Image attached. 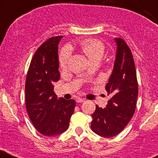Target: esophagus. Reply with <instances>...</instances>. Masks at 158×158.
<instances>
[{
  "label": "esophagus",
  "instance_id": "esophagus-1",
  "mask_svg": "<svg viewBox=\"0 0 158 158\" xmlns=\"http://www.w3.org/2000/svg\"><path fill=\"white\" fill-rule=\"evenodd\" d=\"M76 102H77L78 103H82V102H85V99L84 98H78L77 100H76Z\"/></svg>",
  "mask_w": 158,
  "mask_h": 158
}]
</instances>
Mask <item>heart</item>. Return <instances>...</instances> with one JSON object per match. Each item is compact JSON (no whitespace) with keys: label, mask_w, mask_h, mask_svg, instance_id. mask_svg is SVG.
I'll use <instances>...</instances> for the list:
<instances>
[{"label":"heart","mask_w":158,"mask_h":158,"mask_svg":"<svg viewBox=\"0 0 158 158\" xmlns=\"http://www.w3.org/2000/svg\"><path fill=\"white\" fill-rule=\"evenodd\" d=\"M80 48L85 55L90 61L100 60L105 53L106 46L105 44L97 38H87L82 41L80 44ZM72 50L69 46H65L60 51L59 56L60 65L61 68H65L70 59Z\"/></svg>","instance_id":"heart-1"}]
</instances>
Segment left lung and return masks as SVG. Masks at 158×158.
Segmentation results:
<instances>
[{"mask_svg": "<svg viewBox=\"0 0 158 158\" xmlns=\"http://www.w3.org/2000/svg\"><path fill=\"white\" fill-rule=\"evenodd\" d=\"M116 60L106 89L111 98L106 108L96 106L91 129L98 135L113 137L124 129L135 111L139 94L134 58L123 38H116Z\"/></svg>", "mask_w": 158, "mask_h": 158, "instance_id": "left-lung-1", "label": "left lung"}]
</instances>
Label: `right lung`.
Masks as SVG:
<instances>
[{
  "mask_svg": "<svg viewBox=\"0 0 158 158\" xmlns=\"http://www.w3.org/2000/svg\"><path fill=\"white\" fill-rule=\"evenodd\" d=\"M62 37H51L38 47L27 74V111L35 128L45 136L65 131L76 106L75 100L58 98L53 91L52 83L60 79L57 52Z\"/></svg>",
  "mask_w": 158,
  "mask_h": 158,
  "instance_id": "obj_1",
  "label": "right lung"
}]
</instances>
